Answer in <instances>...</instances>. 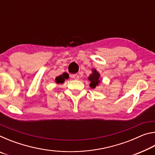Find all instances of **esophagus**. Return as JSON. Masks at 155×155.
<instances>
[{
    "mask_svg": "<svg viewBox=\"0 0 155 155\" xmlns=\"http://www.w3.org/2000/svg\"><path fill=\"white\" fill-rule=\"evenodd\" d=\"M71 78H74L75 80H78L79 78V76L78 74H74V75H71Z\"/></svg>",
    "mask_w": 155,
    "mask_h": 155,
    "instance_id": "34e87169",
    "label": "esophagus"
}]
</instances>
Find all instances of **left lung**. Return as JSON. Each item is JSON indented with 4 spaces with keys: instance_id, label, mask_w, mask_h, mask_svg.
<instances>
[{
    "instance_id": "left-lung-1",
    "label": "left lung",
    "mask_w": 155,
    "mask_h": 155,
    "mask_svg": "<svg viewBox=\"0 0 155 155\" xmlns=\"http://www.w3.org/2000/svg\"><path fill=\"white\" fill-rule=\"evenodd\" d=\"M92 73L88 77V80L90 81V87L92 89L96 88L101 83V74L97 71L96 69L93 68L91 70Z\"/></svg>"
}]
</instances>
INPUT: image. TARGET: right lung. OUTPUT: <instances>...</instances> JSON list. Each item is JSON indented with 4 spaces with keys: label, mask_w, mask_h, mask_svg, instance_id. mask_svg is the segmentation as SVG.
Returning <instances> with one entry per match:
<instances>
[{
    "label": "right lung",
    "mask_w": 155,
    "mask_h": 155,
    "mask_svg": "<svg viewBox=\"0 0 155 155\" xmlns=\"http://www.w3.org/2000/svg\"><path fill=\"white\" fill-rule=\"evenodd\" d=\"M68 76L66 74H63V75H59V77H57L55 78V83H57V84H60V83H64V81H65V79H68Z\"/></svg>",
    "instance_id": "add662e5"
}]
</instances>
